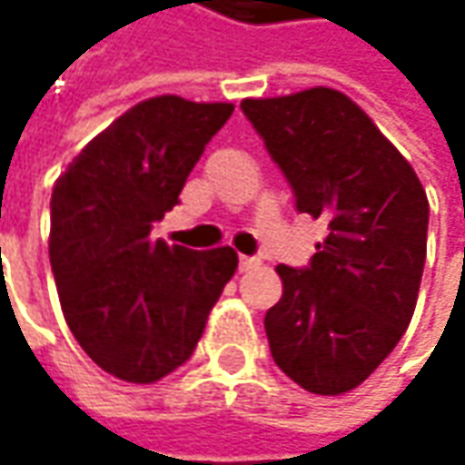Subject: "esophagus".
Segmentation results:
<instances>
[{"label": "esophagus", "mask_w": 465, "mask_h": 465, "mask_svg": "<svg viewBox=\"0 0 465 465\" xmlns=\"http://www.w3.org/2000/svg\"><path fill=\"white\" fill-rule=\"evenodd\" d=\"M241 272H248V269H253V266H259V259H253V256H241Z\"/></svg>", "instance_id": "1"}]
</instances>
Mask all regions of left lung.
<instances>
[{"instance_id": "left-lung-1", "label": "left lung", "mask_w": 465, "mask_h": 465, "mask_svg": "<svg viewBox=\"0 0 465 465\" xmlns=\"http://www.w3.org/2000/svg\"><path fill=\"white\" fill-rule=\"evenodd\" d=\"M241 108L295 191L297 212L329 224L311 266H277L284 292L263 318L272 357L311 393H347L409 329L427 256V193L339 90L245 98Z\"/></svg>"}]
</instances>
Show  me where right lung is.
Segmentation results:
<instances>
[{
    "label": "right lung",
    "mask_w": 465,
    "mask_h": 465,
    "mask_svg": "<svg viewBox=\"0 0 465 465\" xmlns=\"http://www.w3.org/2000/svg\"><path fill=\"white\" fill-rule=\"evenodd\" d=\"M232 108L178 95L142 100L54 183L48 256L64 318L87 357L118 381L154 383L183 365L238 269L230 245L191 251L153 238Z\"/></svg>",
    "instance_id": "1"
}]
</instances>
